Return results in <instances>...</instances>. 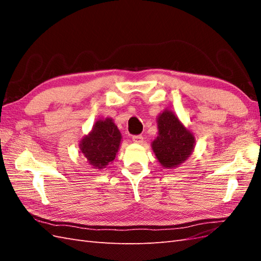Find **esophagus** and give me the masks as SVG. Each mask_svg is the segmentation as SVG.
Masks as SVG:
<instances>
[{
	"label": "esophagus",
	"mask_w": 261,
	"mask_h": 261,
	"mask_svg": "<svg viewBox=\"0 0 261 261\" xmlns=\"http://www.w3.org/2000/svg\"><path fill=\"white\" fill-rule=\"evenodd\" d=\"M132 141L136 142V143H141L143 141V136H141V135L134 136V137H132Z\"/></svg>",
	"instance_id": "34e87169"
}]
</instances>
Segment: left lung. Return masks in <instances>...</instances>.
I'll list each match as a JSON object with an SVG mask.
<instances>
[{
	"label": "left lung",
	"instance_id": "1",
	"mask_svg": "<svg viewBox=\"0 0 261 261\" xmlns=\"http://www.w3.org/2000/svg\"><path fill=\"white\" fill-rule=\"evenodd\" d=\"M157 124L159 136L152 142V150L165 168L177 167L192 153L194 136L168 110L158 116Z\"/></svg>",
	"mask_w": 261,
	"mask_h": 261
}]
</instances>
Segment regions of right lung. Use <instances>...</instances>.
I'll return each mask as SVG.
<instances>
[{
  "label": "right lung",
  "mask_w": 261,
  "mask_h": 261,
  "mask_svg": "<svg viewBox=\"0 0 261 261\" xmlns=\"http://www.w3.org/2000/svg\"><path fill=\"white\" fill-rule=\"evenodd\" d=\"M121 134L112 119L98 120L92 132L81 141V151L98 169L112 163L119 150Z\"/></svg>",
  "instance_id": "right-lung-1"
}]
</instances>
